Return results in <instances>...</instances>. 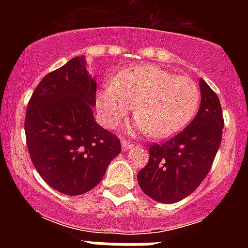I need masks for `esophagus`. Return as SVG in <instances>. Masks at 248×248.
I'll list each match as a JSON object with an SVG mask.
<instances>
[{"instance_id":"esophagus-1","label":"esophagus","mask_w":248,"mask_h":248,"mask_svg":"<svg viewBox=\"0 0 248 248\" xmlns=\"http://www.w3.org/2000/svg\"><path fill=\"white\" fill-rule=\"evenodd\" d=\"M134 146V144L131 143V141H129V140L126 139H122V149L123 151H128L129 149H131Z\"/></svg>"}]
</instances>
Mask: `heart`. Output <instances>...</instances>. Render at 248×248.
I'll return each instance as SVG.
<instances>
[{"instance_id":"1","label":"heart","mask_w":248,"mask_h":248,"mask_svg":"<svg viewBox=\"0 0 248 248\" xmlns=\"http://www.w3.org/2000/svg\"><path fill=\"white\" fill-rule=\"evenodd\" d=\"M199 103L200 91L194 80L153 64L119 72L114 83L100 85L95 95L103 124L115 125L135 104L138 118L129 124V131L150 133L154 138L171 137L185 128Z\"/></svg>"}]
</instances>
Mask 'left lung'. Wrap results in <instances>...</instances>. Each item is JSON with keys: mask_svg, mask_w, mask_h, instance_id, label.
Instances as JSON below:
<instances>
[{"mask_svg": "<svg viewBox=\"0 0 248 248\" xmlns=\"http://www.w3.org/2000/svg\"><path fill=\"white\" fill-rule=\"evenodd\" d=\"M200 92V108L194 120L165 143L153 144L148 165L138 174L144 194L157 202L174 203L191 195L210 171L220 148V100L202 78Z\"/></svg>", "mask_w": 248, "mask_h": 248, "instance_id": "left-lung-1", "label": "left lung"}]
</instances>
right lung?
<instances>
[{
  "label": "right lung",
  "mask_w": 248,
  "mask_h": 248,
  "mask_svg": "<svg viewBox=\"0 0 248 248\" xmlns=\"http://www.w3.org/2000/svg\"><path fill=\"white\" fill-rule=\"evenodd\" d=\"M95 91V78L79 56L48 73L28 103L25 130L32 163L64 195L95 187L122 151L118 138L94 120Z\"/></svg>",
  "instance_id": "1"
}]
</instances>
